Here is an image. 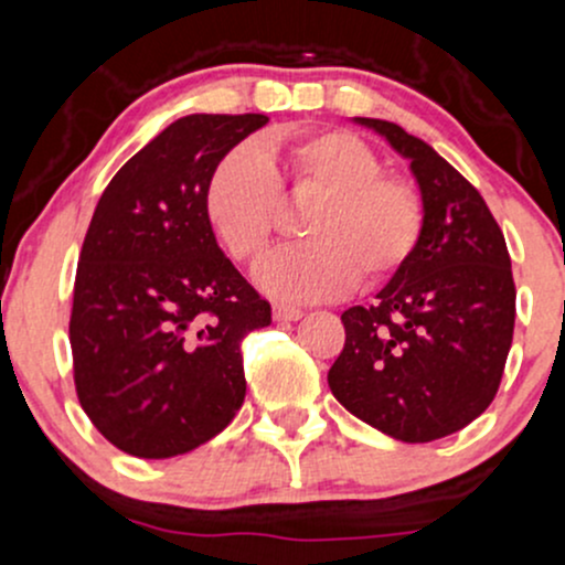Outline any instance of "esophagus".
Masks as SVG:
<instances>
[{"instance_id": "1", "label": "esophagus", "mask_w": 565, "mask_h": 565, "mask_svg": "<svg viewBox=\"0 0 565 565\" xmlns=\"http://www.w3.org/2000/svg\"><path fill=\"white\" fill-rule=\"evenodd\" d=\"M300 317H302L300 308L281 306V302H276V306H273V319H276V322H298Z\"/></svg>"}]
</instances>
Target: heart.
Wrapping results in <instances>:
<instances>
[{
  "mask_svg": "<svg viewBox=\"0 0 565 565\" xmlns=\"http://www.w3.org/2000/svg\"><path fill=\"white\" fill-rule=\"evenodd\" d=\"M382 157L347 129H311L237 146L205 181V216L230 257L257 265L278 227L281 194H317L300 218L308 241L273 254L257 270L281 300H322L390 281L417 252L425 203L408 178L384 173Z\"/></svg>",
  "mask_w": 565,
  "mask_h": 565,
  "instance_id": "b5f03b06",
  "label": "heart"
}]
</instances>
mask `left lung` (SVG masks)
Returning <instances> with one entry per match:
<instances>
[{
  "label": "left lung",
  "instance_id": "1",
  "mask_svg": "<svg viewBox=\"0 0 565 565\" xmlns=\"http://www.w3.org/2000/svg\"><path fill=\"white\" fill-rule=\"evenodd\" d=\"M412 162L425 227L373 306L341 313L347 343L328 384L347 412L406 444L462 430L495 397L514 332L507 241L482 194L425 140L354 118Z\"/></svg>",
  "mask_w": 565,
  "mask_h": 565
}]
</instances>
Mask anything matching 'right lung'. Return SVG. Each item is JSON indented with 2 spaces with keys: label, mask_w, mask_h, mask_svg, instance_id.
Here are the masks:
<instances>
[{
  "label": "right lung",
  "mask_w": 565,
  "mask_h": 565,
  "mask_svg": "<svg viewBox=\"0 0 565 565\" xmlns=\"http://www.w3.org/2000/svg\"><path fill=\"white\" fill-rule=\"evenodd\" d=\"M263 113H194L135 153L94 207L75 273V392L121 452H192L246 397L241 341L270 302L235 270L205 216V181L265 127Z\"/></svg>",
  "instance_id": "add662e5"
}]
</instances>
